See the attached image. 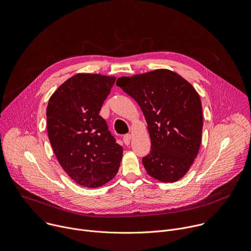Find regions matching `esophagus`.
<instances>
[{"mask_svg": "<svg viewBox=\"0 0 251 251\" xmlns=\"http://www.w3.org/2000/svg\"><path fill=\"white\" fill-rule=\"evenodd\" d=\"M124 142L126 144V145H128L129 144V142H130V139H131V134H129V133H127V134H126V135H124Z\"/></svg>", "mask_w": 251, "mask_h": 251, "instance_id": "obj_1", "label": "esophagus"}]
</instances>
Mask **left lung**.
<instances>
[{"instance_id": "8db88e82", "label": "left lung", "mask_w": 251, "mask_h": 251, "mask_svg": "<svg viewBox=\"0 0 251 251\" xmlns=\"http://www.w3.org/2000/svg\"><path fill=\"white\" fill-rule=\"evenodd\" d=\"M117 86L135 100L147 123L151 150L142 158L147 174L165 183L178 181L201 145L203 113L199 94L167 69L121 77Z\"/></svg>"}]
</instances>
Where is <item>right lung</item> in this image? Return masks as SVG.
<instances>
[{
    "mask_svg": "<svg viewBox=\"0 0 251 251\" xmlns=\"http://www.w3.org/2000/svg\"><path fill=\"white\" fill-rule=\"evenodd\" d=\"M116 77L79 73L50 97L47 133L63 170L77 184L98 188L118 173L123 147L100 116Z\"/></svg>",
    "mask_w": 251,
    "mask_h": 251,
    "instance_id": "add662e5",
    "label": "right lung"
}]
</instances>
